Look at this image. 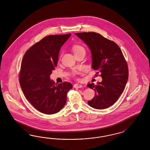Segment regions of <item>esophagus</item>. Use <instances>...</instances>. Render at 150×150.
<instances>
[{"label":"esophagus","mask_w":150,"mask_h":150,"mask_svg":"<svg viewBox=\"0 0 150 150\" xmlns=\"http://www.w3.org/2000/svg\"><path fill=\"white\" fill-rule=\"evenodd\" d=\"M74 87L75 88H81L83 87V86L81 85H80V84L76 83V84L74 85Z\"/></svg>","instance_id":"esophagus-1"}]
</instances>
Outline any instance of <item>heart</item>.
Here are the masks:
<instances>
[{"label": "heart", "instance_id": "heart-1", "mask_svg": "<svg viewBox=\"0 0 150 150\" xmlns=\"http://www.w3.org/2000/svg\"><path fill=\"white\" fill-rule=\"evenodd\" d=\"M81 50H83V47H81V46L75 45L74 47H73L74 52H79V51Z\"/></svg>", "mask_w": 150, "mask_h": 150}]
</instances>
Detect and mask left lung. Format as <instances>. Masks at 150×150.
Wrapping results in <instances>:
<instances>
[{
	"label": "left lung",
	"instance_id": "left-lung-1",
	"mask_svg": "<svg viewBox=\"0 0 150 150\" xmlns=\"http://www.w3.org/2000/svg\"><path fill=\"white\" fill-rule=\"evenodd\" d=\"M88 47L91 54L92 67L100 73L101 82L88 83L95 92L88 103L95 109L103 110L112 106L124 91L128 80L129 70L122 52L114 41L95 32L75 34Z\"/></svg>",
	"mask_w": 150,
	"mask_h": 150
}]
</instances>
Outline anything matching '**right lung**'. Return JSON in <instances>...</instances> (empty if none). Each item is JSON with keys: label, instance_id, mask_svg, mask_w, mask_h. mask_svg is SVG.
I'll return each instance as SVG.
<instances>
[{"label": "right lung", "instance_id": "1", "mask_svg": "<svg viewBox=\"0 0 150 150\" xmlns=\"http://www.w3.org/2000/svg\"><path fill=\"white\" fill-rule=\"evenodd\" d=\"M71 34L45 36L23 58L19 83L26 99L39 111L56 114L65 106L71 83H55L50 76L57 67L60 50Z\"/></svg>", "mask_w": 150, "mask_h": 150}]
</instances>
